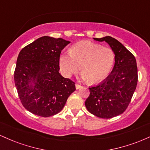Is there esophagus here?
<instances>
[{"label":"esophagus","mask_w":150,"mask_h":150,"mask_svg":"<svg viewBox=\"0 0 150 150\" xmlns=\"http://www.w3.org/2000/svg\"><path fill=\"white\" fill-rule=\"evenodd\" d=\"M75 87H76L77 89H80L81 87H82V86L77 83V84H75Z\"/></svg>","instance_id":"34e87169"}]
</instances>
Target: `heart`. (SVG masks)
<instances>
[{"label": "heart", "mask_w": 150, "mask_h": 150, "mask_svg": "<svg viewBox=\"0 0 150 150\" xmlns=\"http://www.w3.org/2000/svg\"><path fill=\"white\" fill-rule=\"evenodd\" d=\"M114 61L115 53L111 48L85 41L72 46L70 53L61 54L59 65L65 77H71L81 69L84 80L96 84L108 76Z\"/></svg>", "instance_id": "b5f03b06"}]
</instances>
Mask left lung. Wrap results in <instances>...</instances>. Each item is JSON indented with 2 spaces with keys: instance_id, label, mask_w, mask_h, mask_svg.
<instances>
[{
  "instance_id": "8db88e82",
  "label": "left lung",
  "mask_w": 150,
  "mask_h": 150,
  "mask_svg": "<svg viewBox=\"0 0 150 150\" xmlns=\"http://www.w3.org/2000/svg\"><path fill=\"white\" fill-rule=\"evenodd\" d=\"M106 42L115 53V64L110 75L99 85L89 87L85 106L89 112L101 118L121 114L130 104L137 83V67L135 56L114 38H94Z\"/></svg>"
}]
</instances>
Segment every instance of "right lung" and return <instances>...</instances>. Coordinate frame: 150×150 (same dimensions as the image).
Wrapping results in <instances>:
<instances>
[{"mask_svg":"<svg viewBox=\"0 0 150 150\" xmlns=\"http://www.w3.org/2000/svg\"><path fill=\"white\" fill-rule=\"evenodd\" d=\"M68 41L40 37L24 47L18 55L14 79L22 105L42 117L57 114L75 91V82L59 73L61 51Z\"/></svg>","mask_w":150,"mask_h":150,"instance_id":"right-lung-1","label":"right lung"}]
</instances>
